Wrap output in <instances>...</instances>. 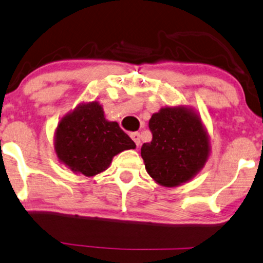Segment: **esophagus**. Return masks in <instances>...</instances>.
<instances>
[{
  "label": "esophagus",
  "mask_w": 263,
  "mask_h": 263,
  "mask_svg": "<svg viewBox=\"0 0 263 263\" xmlns=\"http://www.w3.org/2000/svg\"><path fill=\"white\" fill-rule=\"evenodd\" d=\"M130 138L134 140L135 144H137V146H140V134H139V133H132Z\"/></svg>",
  "instance_id": "34e87169"
}]
</instances>
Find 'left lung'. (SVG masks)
<instances>
[{
  "label": "left lung",
  "instance_id": "1",
  "mask_svg": "<svg viewBox=\"0 0 263 263\" xmlns=\"http://www.w3.org/2000/svg\"><path fill=\"white\" fill-rule=\"evenodd\" d=\"M151 142L141 157L152 179L162 186L187 183L205 167L211 155L210 137L201 116L190 106L162 107L148 121Z\"/></svg>",
  "mask_w": 263,
  "mask_h": 263
}]
</instances>
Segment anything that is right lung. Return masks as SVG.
Returning a JSON list of instances; mask_svg holds the SVG:
<instances>
[{"label":"right lung","mask_w":263,"mask_h":263,"mask_svg":"<svg viewBox=\"0 0 263 263\" xmlns=\"http://www.w3.org/2000/svg\"><path fill=\"white\" fill-rule=\"evenodd\" d=\"M53 145L58 161L85 177L102 173L116 155L137 147L118 123L107 121L97 101L82 102L66 113L54 130Z\"/></svg>","instance_id":"1"}]
</instances>
